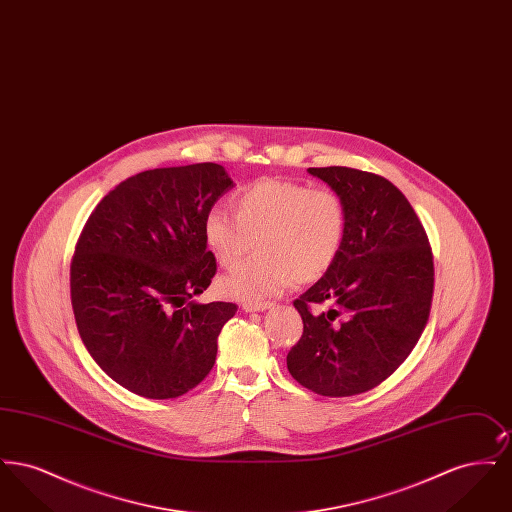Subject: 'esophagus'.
Returning <instances> with one entry per match:
<instances>
[{"label":"esophagus","instance_id":"esophagus-1","mask_svg":"<svg viewBox=\"0 0 512 512\" xmlns=\"http://www.w3.org/2000/svg\"><path fill=\"white\" fill-rule=\"evenodd\" d=\"M274 303H270V301H245L244 311L245 313H255V311H267L270 309Z\"/></svg>","mask_w":512,"mask_h":512}]
</instances>
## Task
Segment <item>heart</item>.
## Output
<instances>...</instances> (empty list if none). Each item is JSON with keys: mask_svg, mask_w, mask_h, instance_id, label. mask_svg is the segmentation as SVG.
Masks as SVG:
<instances>
[{"mask_svg": "<svg viewBox=\"0 0 512 512\" xmlns=\"http://www.w3.org/2000/svg\"><path fill=\"white\" fill-rule=\"evenodd\" d=\"M230 211L213 209L203 236L220 267H236L259 245L255 259L220 280L228 297L257 301L315 282L340 255L347 215L340 195L286 178H265L238 190Z\"/></svg>", "mask_w": 512, "mask_h": 512, "instance_id": "1", "label": "heart"}]
</instances>
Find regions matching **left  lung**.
I'll use <instances>...</instances> for the list:
<instances>
[{"label":"left lung","instance_id":"left-lung-1","mask_svg":"<svg viewBox=\"0 0 512 512\" xmlns=\"http://www.w3.org/2000/svg\"><path fill=\"white\" fill-rule=\"evenodd\" d=\"M309 172L343 199L347 226L336 263L293 301L303 336L288 370L318 395L349 397L382 384L413 351L430 317L434 257L390 180L349 167ZM311 304L321 311L313 314Z\"/></svg>","mask_w":512,"mask_h":512}]
</instances>
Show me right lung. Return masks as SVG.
Returning <instances> with one entry per match:
<instances>
[{"label": "right lung", "mask_w": 512, "mask_h": 512, "mask_svg": "<svg viewBox=\"0 0 512 512\" xmlns=\"http://www.w3.org/2000/svg\"><path fill=\"white\" fill-rule=\"evenodd\" d=\"M234 182L217 163L126 178L98 203L71 263V301L88 353L147 399L194 390L217 359L236 303H195L217 272L203 222Z\"/></svg>", "instance_id": "obj_1"}]
</instances>
